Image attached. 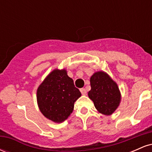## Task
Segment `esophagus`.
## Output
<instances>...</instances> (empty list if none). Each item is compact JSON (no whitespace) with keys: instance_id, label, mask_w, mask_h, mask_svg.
I'll return each instance as SVG.
<instances>
[{"instance_id":"esophagus-1","label":"esophagus","mask_w":152,"mask_h":152,"mask_svg":"<svg viewBox=\"0 0 152 152\" xmlns=\"http://www.w3.org/2000/svg\"><path fill=\"white\" fill-rule=\"evenodd\" d=\"M80 91H81V93L83 94V95H86L87 93L86 90L85 89V88H81V89H80Z\"/></svg>"}]
</instances>
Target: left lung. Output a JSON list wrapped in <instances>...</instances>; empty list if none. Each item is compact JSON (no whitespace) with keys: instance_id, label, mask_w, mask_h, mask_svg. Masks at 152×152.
<instances>
[{"instance_id":"1","label":"left lung","mask_w":152,"mask_h":152,"mask_svg":"<svg viewBox=\"0 0 152 152\" xmlns=\"http://www.w3.org/2000/svg\"><path fill=\"white\" fill-rule=\"evenodd\" d=\"M91 90L88 97L100 113L111 115L117 109L121 94L117 84L104 71L96 72L91 77Z\"/></svg>"}]
</instances>
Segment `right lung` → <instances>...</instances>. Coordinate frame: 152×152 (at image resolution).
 <instances>
[{"instance_id":"add662e5","label":"right lung","mask_w":152,"mask_h":152,"mask_svg":"<svg viewBox=\"0 0 152 152\" xmlns=\"http://www.w3.org/2000/svg\"><path fill=\"white\" fill-rule=\"evenodd\" d=\"M81 96L65 69H56L45 78L37 90L40 111L48 119L61 123L70 116L74 103Z\"/></svg>"}]
</instances>
